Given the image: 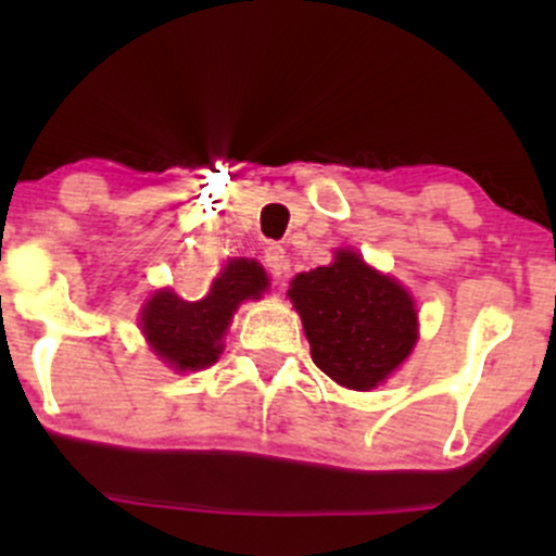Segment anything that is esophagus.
Returning <instances> with one entry per match:
<instances>
[{"instance_id":"esophagus-1","label":"esophagus","mask_w":556,"mask_h":556,"mask_svg":"<svg viewBox=\"0 0 556 556\" xmlns=\"http://www.w3.org/2000/svg\"><path fill=\"white\" fill-rule=\"evenodd\" d=\"M264 264L269 269L271 277H282L287 269V256H285V248L282 245H266L264 251Z\"/></svg>"}]
</instances>
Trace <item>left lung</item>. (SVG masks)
<instances>
[{
  "label": "left lung",
  "mask_w": 556,
  "mask_h": 556,
  "mask_svg": "<svg viewBox=\"0 0 556 556\" xmlns=\"http://www.w3.org/2000/svg\"><path fill=\"white\" fill-rule=\"evenodd\" d=\"M287 298L303 321L311 358L340 387H379L416 348L410 292L355 251L340 248L329 266L298 274Z\"/></svg>",
  "instance_id": "obj_1"
}]
</instances>
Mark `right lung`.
<instances>
[{"mask_svg": "<svg viewBox=\"0 0 556 556\" xmlns=\"http://www.w3.org/2000/svg\"><path fill=\"white\" fill-rule=\"evenodd\" d=\"M269 287L264 266L253 258H232L212 282L206 298L182 300L156 290L140 311L146 342L175 371H198L216 363L222 337L242 300H258Z\"/></svg>", "mask_w": 556, "mask_h": 556, "instance_id": "1", "label": "right lung"}]
</instances>
